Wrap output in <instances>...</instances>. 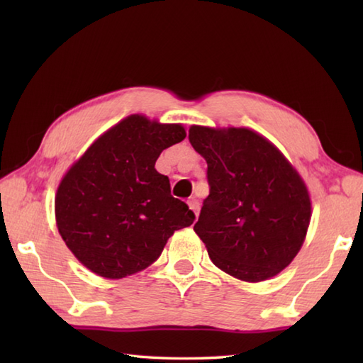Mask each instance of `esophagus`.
Listing matches in <instances>:
<instances>
[{
	"mask_svg": "<svg viewBox=\"0 0 363 363\" xmlns=\"http://www.w3.org/2000/svg\"><path fill=\"white\" fill-rule=\"evenodd\" d=\"M187 203H189V207H190V209L194 211L195 217H198V215H199V201H198V199H196V198H190Z\"/></svg>",
	"mask_w": 363,
	"mask_h": 363,
	"instance_id": "34e87169",
	"label": "esophagus"
}]
</instances>
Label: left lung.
Wrapping results in <instances>:
<instances>
[{
	"mask_svg": "<svg viewBox=\"0 0 363 363\" xmlns=\"http://www.w3.org/2000/svg\"><path fill=\"white\" fill-rule=\"evenodd\" d=\"M189 140L207 162L209 196L194 229L211 260L246 282L282 272L311 223L309 191L296 169L246 128L191 126Z\"/></svg>",
	"mask_w": 363,
	"mask_h": 363,
	"instance_id": "left-lung-1",
	"label": "left lung"
}]
</instances>
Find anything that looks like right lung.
<instances>
[{
  "mask_svg": "<svg viewBox=\"0 0 363 363\" xmlns=\"http://www.w3.org/2000/svg\"><path fill=\"white\" fill-rule=\"evenodd\" d=\"M186 138L181 125L130 115L103 134L68 169L56 194V221L74 257L90 272L121 279L156 262L174 230L195 213L172 196L154 165Z\"/></svg>",
  "mask_w": 363,
  "mask_h": 363,
  "instance_id": "add662e5",
  "label": "right lung"
}]
</instances>
